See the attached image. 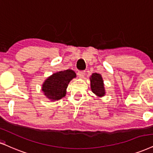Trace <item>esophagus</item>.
Returning a JSON list of instances; mask_svg holds the SVG:
<instances>
[{"label":"esophagus","instance_id":"1","mask_svg":"<svg viewBox=\"0 0 153 153\" xmlns=\"http://www.w3.org/2000/svg\"><path fill=\"white\" fill-rule=\"evenodd\" d=\"M85 71H78V76L79 78H84V76H85Z\"/></svg>","mask_w":153,"mask_h":153}]
</instances>
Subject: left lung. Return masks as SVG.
<instances>
[{
  "instance_id": "left-lung-1",
  "label": "left lung",
  "mask_w": 153,
  "mask_h": 153,
  "mask_svg": "<svg viewBox=\"0 0 153 153\" xmlns=\"http://www.w3.org/2000/svg\"><path fill=\"white\" fill-rule=\"evenodd\" d=\"M91 82V89L94 94L99 97H103L105 94L103 80L101 74L97 73L92 74L90 76Z\"/></svg>"
}]
</instances>
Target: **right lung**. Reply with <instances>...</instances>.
Returning <instances> with one entry per match:
<instances>
[{"label":"right lung","mask_w":153,"mask_h":153,"mask_svg":"<svg viewBox=\"0 0 153 153\" xmlns=\"http://www.w3.org/2000/svg\"><path fill=\"white\" fill-rule=\"evenodd\" d=\"M76 76V73L71 69L54 73L43 83L42 87L43 93L51 101H58L65 97L68 84Z\"/></svg>","instance_id":"obj_1"}]
</instances>
